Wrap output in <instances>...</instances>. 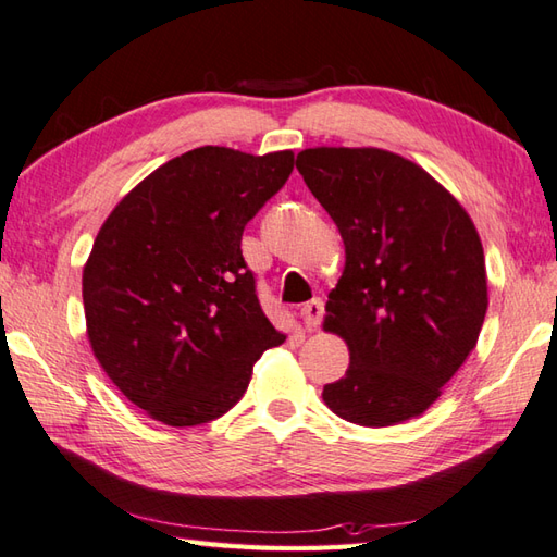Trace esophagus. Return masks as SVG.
I'll return each mask as SVG.
<instances>
[{
    "instance_id": "obj_1",
    "label": "esophagus",
    "mask_w": 557,
    "mask_h": 557,
    "mask_svg": "<svg viewBox=\"0 0 557 557\" xmlns=\"http://www.w3.org/2000/svg\"><path fill=\"white\" fill-rule=\"evenodd\" d=\"M300 314H302L305 326L317 329V326H320V322H322V317H324V302L320 298H312L310 302L302 305Z\"/></svg>"
}]
</instances>
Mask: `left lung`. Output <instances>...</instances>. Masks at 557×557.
<instances>
[{
  "mask_svg": "<svg viewBox=\"0 0 557 557\" xmlns=\"http://www.w3.org/2000/svg\"><path fill=\"white\" fill-rule=\"evenodd\" d=\"M295 165L346 247L324 329L344 338L350 366L324 404L366 428L425 413L485 320L479 231L433 175L392 151L317 146Z\"/></svg>",
  "mask_w": 557,
  "mask_h": 557,
  "instance_id": "obj_1",
  "label": "left lung"
}]
</instances>
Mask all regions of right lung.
<instances>
[{
    "instance_id": "add662e5",
    "label": "right lung",
    "mask_w": 557,
    "mask_h": 557,
    "mask_svg": "<svg viewBox=\"0 0 557 557\" xmlns=\"http://www.w3.org/2000/svg\"><path fill=\"white\" fill-rule=\"evenodd\" d=\"M293 151L201 146L141 180L84 267L86 334L112 384L153 421L209 423L286 342L243 257L247 221L286 185Z\"/></svg>"
}]
</instances>
